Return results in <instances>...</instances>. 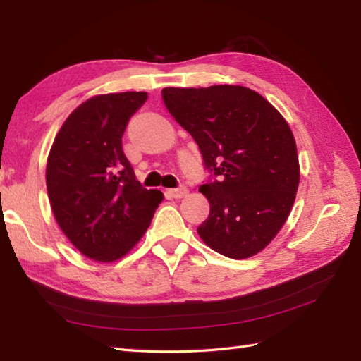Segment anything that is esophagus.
<instances>
[{"mask_svg":"<svg viewBox=\"0 0 361 361\" xmlns=\"http://www.w3.org/2000/svg\"><path fill=\"white\" fill-rule=\"evenodd\" d=\"M167 194L171 195L172 198H183V197L188 194V189L185 186H180V188H176V189H169Z\"/></svg>","mask_w":361,"mask_h":361,"instance_id":"obj_1","label":"esophagus"}]
</instances>
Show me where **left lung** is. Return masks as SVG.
<instances>
[{
	"label": "left lung",
	"mask_w": 361,
	"mask_h": 361,
	"mask_svg": "<svg viewBox=\"0 0 361 361\" xmlns=\"http://www.w3.org/2000/svg\"><path fill=\"white\" fill-rule=\"evenodd\" d=\"M161 93L216 176L200 186L211 211L198 234L226 257L257 255L286 224L299 185L296 142L287 121L267 99L240 85Z\"/></svg>",
	"instance_id": "obj_1"
}]
</instances>
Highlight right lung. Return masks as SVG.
Here are the masks:
<instances>
[{
    "instance_id": "obj_1",
    "label": "right lung",
    "mask_w": 361,
    "mask_h": 361,
    "mask_svg": "<svg viewBox=\"0 0 361 361\" xmlns=\"http://www.w3.org/2000/svg\"><path fill=\"white\" fill-rule=\"evenodd\" d=\"M144 91L99 94L75 109L54 140L46 186L57 224L83 256L113 262L150 226L163 192L136 180L122 150L130 118Z\"/></svg>"
}]
</instances>
